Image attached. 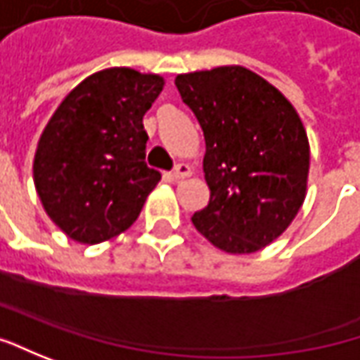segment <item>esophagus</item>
<instances>
[{
	"instance_id": "34e87169",
	"label": "esophagus",
	"mask_w": 360,
	"mask_h": 360,
	"mask_svg": "<svg viewBox=\"0 0 360 360\" xmlns=\"http://www.w3.org/2000/svg\"><path fill=\"white\" fill-rule=\"evenodd\" d=\"M189 175H191V167L187 163H177V167L173 169V179L175 181L187 179Z\"/></svg>"
}]
</instances>
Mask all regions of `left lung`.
<instances>
[{
	"mask_svg": "<svg viewBox=\"0 0 360 360\" xmlns=\"http://www.w3.org/2000/svg\"><path fill=\"white\" fill-rule=\"evenodd\" d=\"M175 85L205 137L211 197L191 217L195 229L225 253L261 251L303 207L311 161L303 121L275 85L241 65L181 73Z\"/></svg>",
	"mask_w": 360,
	"mask_h": 360,
	"instance_id": "left-lung-1",
	"label": "left lung"
}]
</instances>
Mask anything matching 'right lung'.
Returning <instances> with one entry per match:
<instances>
[{
  "label": "right lung",
  "mask_w": 360,
  "mask_h": 360,
  "mask_svg": "<svg viewBox=\"0 0 360 360\" xmlns=\"http://www.w3.org/2000/svg\"><path fill=\"white\" fill-rule=\"evenodd\" d=\"M163 85L155 73L103 69L73 87L47 121L33 183L45 213L69 239L103 243L139 217L161 179L145 163L143 115Z\"/></svg>",
  "instance_id": "1"
}]
</instances>
